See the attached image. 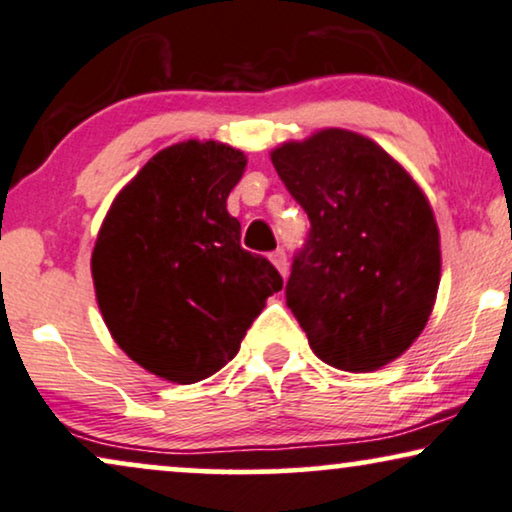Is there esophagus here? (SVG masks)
I'll list each match as a JSON object with an SVG mask.
<instances>
[{"label":"esophagus","instance_id":"obj_1","mask_svg":"<svg viewBox=\"0 0 512 512\" xmlns=\"http://www.w3.org/2000/svg\"><path fill=\"white\" fill-rule=\"evenodd\" d=\"M270 261H273V266L280 270V275L282 277H287L289 275V263H287V254L282 249H277V251H273V254H270Z\"/></svg>","mask_w":512,"mask_h":512}]
</instances>
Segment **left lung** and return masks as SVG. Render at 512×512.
<instances>
[{"instance_id": "obj_1", "label": "left lung", "mask_w": 512, "mask_h": 512, "mask_svg": "<svg viewBox=\"0 0 512 512\" xmlns=\"http://www.w3.org/2000/svg\"><path fill=\"white\" fill-rule=\"evenodd\" d=\"M311 220L287 306L320 361L372 372L420 337L437 301L439 227L418 182L370 137L325 128L270 151Z\"/></svg>"}]
</instances>
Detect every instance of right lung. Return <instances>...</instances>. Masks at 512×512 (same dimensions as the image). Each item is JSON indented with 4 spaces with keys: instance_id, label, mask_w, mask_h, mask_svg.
I'll return each mask as SVG.
<instances>
[{
    "instance_id": "1",
    "label": "right lung",
    "mask_w": 512,
    "mask_h": 512,
    "mask_svg": "<svg viewBox=\"0 0 512 512\" xmlns=\"http://www.w3.org/2000/svg\"><path fill=\"white\" fill-rule=\"evenodd\" d=\"M244 151L216 140L161 149L116 194L92 251L111 337L151 375L194 384L237 356L266 299L282 289L268 258L239 244L227 197Z\"/></svg>"
}]
</instances>
